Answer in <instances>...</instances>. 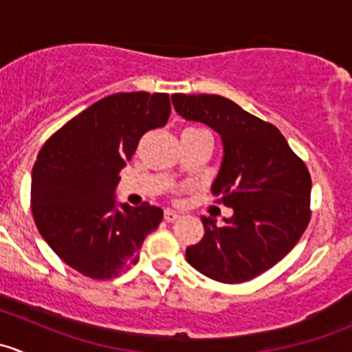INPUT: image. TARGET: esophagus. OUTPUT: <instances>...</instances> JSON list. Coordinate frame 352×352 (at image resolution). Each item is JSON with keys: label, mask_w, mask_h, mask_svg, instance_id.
Masks as SVG:
<instances>
[{"label": "esophagus", "mask_w": 352, "mask_h": 352, "mask_svg": "<svg viewBox=\"0 0 352 352\" xmlns=\"http://www.w3.org/2000/svg\"><path fill=\"white\" fill-rule=\"evenodd\" d=\"M163 218H165V221L172 223V221H177V219L180 218L179 212L172 211V209H165V212H163Z\"/></svg>", "instance_id": "obj_1"}]
</instances>
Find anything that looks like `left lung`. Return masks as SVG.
I'll list each match as a JSON object with an SVG mask.
<instances>
[{"instance_id": "obj_1", "label": "left lung", "mask_w": 352, "mask_h": 352, "mask_svg": "<svg viewBox=\"0 0 352 352\" xmlns=\"http://www.w3.org/2000/svg\"><path fill=\"white\" fill-rule=\"evenodd\" d=\"M187 120L221 136L223 163L212 192L233 216L218 226L202 218L204 236L186 250L192 267L214 281H250L278 264L311 218V177L281 131L219 95H172Z\"/></svg>"}]
</instances>
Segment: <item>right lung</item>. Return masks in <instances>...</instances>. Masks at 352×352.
Returning a JSON list of instances; mask_svg holds the SVG:
<instances>
[{
	"label": "right lung",
	"instance_id": "1",
	"mask_svg": "<svg viewBox=\"0 0 352 352\" xmlns=\"http://www.w3.org/2000/svg\"><path fill=\"white\" fill-rule=\"evenodd\" d=\"M168 94H113L67 120L32 170L35 226L54 254L91 279H112L140 261L163 211L150 202L116 206L119 172L141 138L170 117Z\"/></svg>",
	"mask_w": 352,
	"mask_h": 352
}]
</instances>
